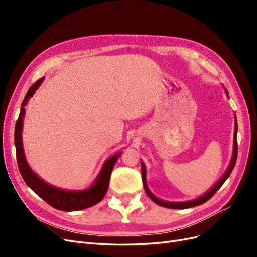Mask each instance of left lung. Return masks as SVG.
<instances>
[{"label":"left lung","instance_id":"8db88e82","mask_svg":"<svg viewBox=\"0 0 257 257\" xmlns=\"http://www.w3.org/2000/svg\"><path fill=\"white\" fill-rule=\"evenodd\" d=\"M227 92V91H226ZM228 94V93H227ZM237 130H238V125H237V120L235 122V135H234V154H232V160H231V163L229 165V168L227 169V172L225 173V175L222 177L221 180L217 182L213 188L210 190L207 194H205L204 196H201L197 199H194V200H191V201H185V203H168V201H163L161 199H158L157 197H155L153 194L149 191V189H148V186L146 184V169H145V165L144 163H142V177H143V182H144V188H145V191L147 193V195L149 196L155 204L159 205V206H162V207H165V208H169V209H186V208H192V207H195V206H199V205H203L204 203H206L207 200H209L210 198H211L214 194L220 190L221 186L223 185V183L226 181V179L229 177V175L231 174L232 169H234L235 167V164H236V161H237V155H238V144H237Z\"/></svg>","mask_w":257,"mask_h":257}]
</instances>
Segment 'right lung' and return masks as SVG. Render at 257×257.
Returning <instances> with one entry per match:
<instances>
[{"mask_svg":"<svg viewBox=\"0 0 257 257\" xmlns=\"http://www.w3.org/2000/svg\"><path fill=\"white\" fill-rule=\"evenodd\" d=\"M44 80V77L38 79L33 85H31L28 90L27 95L21 104V110L19 118L15 126V146H16V155L19 172L23 178V180L28 184L29 188L32 189L38 196L43 198L46 203L51 207L56 208L62 211H77V210L87 209L96 205L106 195V192L109 186V180L112 168L115 164L116 160L120 158L122 152L114 154L113 157L108 159L105 165L100 172L97 180L90 189L81 192H71L60 190L49 185L43 181L40 177H37L26 161L25 153H23V147L21 141V130L23 124V115H25V106L27 105L29 98L34 94L35 90L40 87Z\"/></svg>","mask_w":257,"mask_h":257,"instance_id":"right-lung-1","label":"right lung"}]
</instances>
